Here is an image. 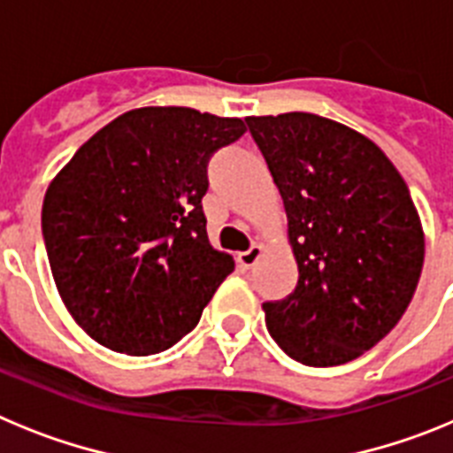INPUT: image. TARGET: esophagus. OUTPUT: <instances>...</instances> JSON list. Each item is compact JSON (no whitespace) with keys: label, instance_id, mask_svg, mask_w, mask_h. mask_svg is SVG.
Instances as JSON below:
<instances>
[{"label":"esophagus","instance_id":"obj_1","mask_svg":"<svg viewBox=\"0 0 453 453\" xmlns=\"http://www.w3.org/2000/svg\"><path fill=\"white\" fill-rule=\"evenodd\" d=\"M259 257H262V246H259V243H253L249 250L239 253V265H242L243 269H250V266L257 265Z\"/></svg>","mask_w":453,"mask_h":453}]
</instances>
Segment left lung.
<instances>
[{"instance_id": "obj_1", "label": "left lung", "mask_w": 453, "mask_h": 453, "mask_svg": "<svg viewBox=\"0 0 453 453\" xmlns=\"http://www.w3.org/2000/svg\"><path fill=\"white\" fill-rule=\"evenodd\" d=\"M285 203L298 282L266 301L275 344L308 367H335L403 317L424 265L411 191L379 145L314 113L246 118Z\"/></svg>"}]
</instances>
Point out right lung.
I'll return each instance as SVG.
<instances>
[{"label":"right lung","mask_w":453,"mask_h":453,"mask_svg":"<svg viewBox=\"0 0 453 453\" xmlns=\"http://www.w3.org/2000/svg\"><path fill=\"white\" fill-rule=\"evenodd\" d=\"M243 132L239 118L188 107L134 109L93 134L50 184V269L97 344L152 356L196 328L234 271L207 239V164Z\"/></svg>","instance_id":"obj_1"}]
</instances>
